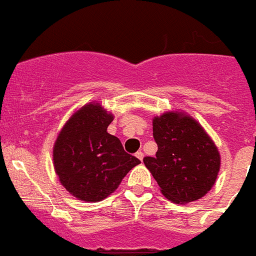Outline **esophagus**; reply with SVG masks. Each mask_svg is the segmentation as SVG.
Here are the masks:
<instances>
[{"mask_svg": "<svg viewBox=\"0 0 256 256\" xmlns=\"http://www.w3.org/2000/svg\"><path fill=\"white\" fill-rule=\"evenodd\" d=\"M135 156H136V158H138V160H140V161H142V158H144V154L141 152V151H138V152L135 154Z\"/></svg>", "mask_w": 256, "mask_h": 256, "instance_id": "obj_1", "label": "esophagus"}]
</instances>
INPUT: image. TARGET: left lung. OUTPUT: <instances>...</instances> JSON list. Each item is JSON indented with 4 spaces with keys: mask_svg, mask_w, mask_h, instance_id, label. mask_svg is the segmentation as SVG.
<instances>
[{
    "mask_svg": "<svg viewBox=\"0 0 256 256\" xmlns=\"http://www.w3.org/2000/svg\"><path fill=\"white\" fill-rule=\"evenodd\" d=\"M158 152L144 164L161 194L176 204L196 202L212 190L220 171L219 148L205 128L184 111H166L152 118Z\"/></svg>",
    "mask_w": 256,
    "mask_h": 256,
    "instance_id": "obj_1",
    "label": "left lung"
}]
</instances>
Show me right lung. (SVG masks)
<instances>
[{"mask_svg":"<svg viewBox=\"0 0 256 256\" xmlns=\"http://www.w3.org/2000/svg\"><path fill=\"white\" fill-rule=\"evenodd\" d=\"M112 120V114L92 101L76 110L57 135L52 150L54 172L76 199L88 202L106 199L140 164L108 132Z\"/></svg>","mask_w":256,"mask_h":256,"instance_id":"add662e5","label":"right lung"}]
</instances>
